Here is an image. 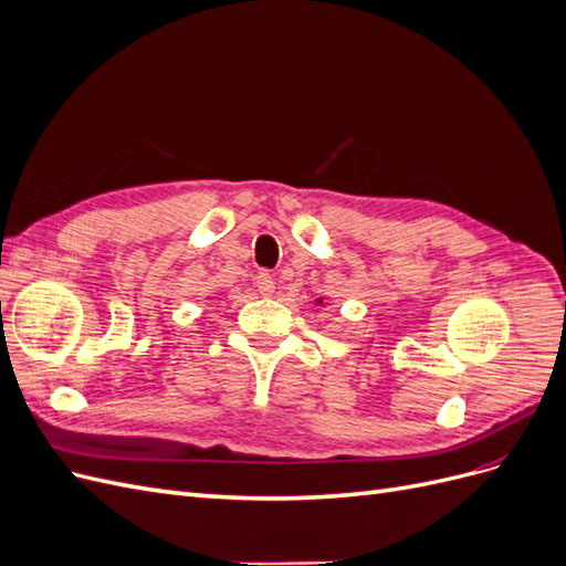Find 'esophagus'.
<instances>
[{
    "mask_svg": "<svg viewBox=\"0 0 566 566\" xmlns=\"http://www.w3.org/2000/svg\"><path fill=\"white\" fill-rule=\"evenodd\" d=\"M256 290H260V295H264V297L276 293V281H273L271 273L260 271V276H256Z\"/></svg>",
    "mask_w": 566,
    "mask_h": 566,
    "instance_id": "34e87169",
    "label": "esophagus"
}]
</instances>
